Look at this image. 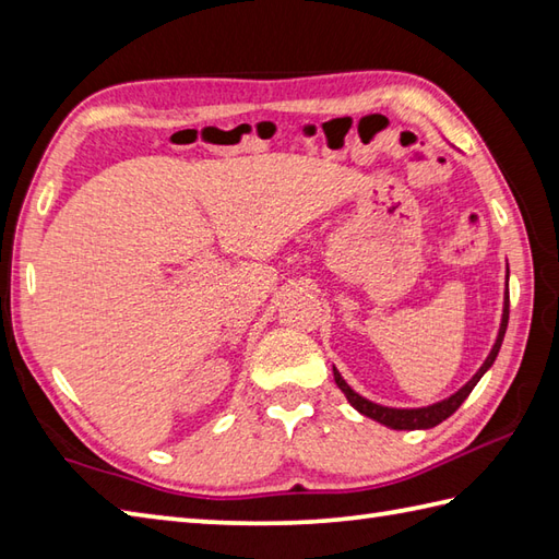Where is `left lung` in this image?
<instances>
[{"label":"left lung","mask_w":559,"mask_h":559,"mask_svg":"<svg viewBox=\"0 0 559 559\" xmlns=\"http://www.w3.org/2000/svg\"><path fill=\"white\" fill-rule=\"evenodd\" d=\"M509 273V271H507ZM507 322H509V290L504 293V310H502V324H500V334H497V341L495 346L490 350L488 358H485L480 370L471 377V382L463 384L456 394H451L449 399L439 401V403H432V406L427 408H389V406H379V403H372L362 399L360 394H355V391L346 384V379L341 377V372L334 367V379L338 389L346 394L348 403L355 408L360 411L362 415H367V418H372L377 423H382L386 427H391V430H430V427L439 425L442 420H447L451 413H456V408L461 406L463 401L468 399V394L473 391V386H476L480 382V377L490 370L497 353H500V346L504 341V331H507Z\"/></svg>","instance_id":"8db88e82"}]
</instances>
